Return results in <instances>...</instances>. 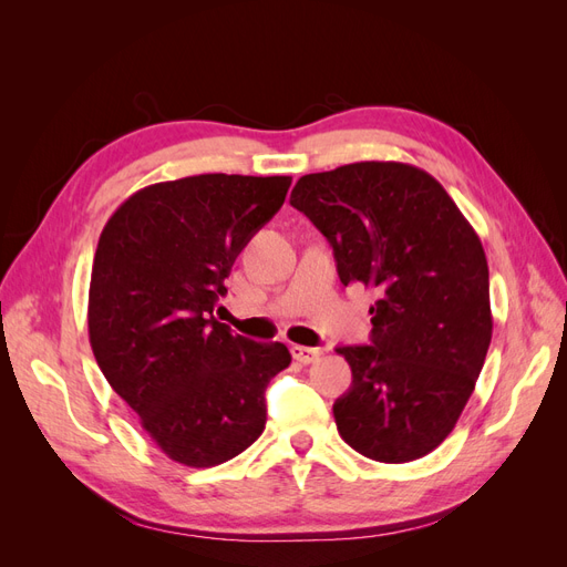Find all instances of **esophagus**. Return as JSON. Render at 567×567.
<instances>
[{"label":"esophagus","instance_id":"esophagus-1","mask_svg":"<svg viewBox=\"0 0 567 567\" xmlns=\"http://www.w3.org/2000/svg\"><path fill=\"white\" fill-rule=\"evenodd\" d=\"M290 352H293V357L298 359L300 364H315V362H319V357H321V352L317 348H305V346H293V348H290Z\"/></svg>","mask_w":567,"mask_h":567}]
</instances>
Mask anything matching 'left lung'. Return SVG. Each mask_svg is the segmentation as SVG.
<instances>
[{
    "instance_id": "8db88e82",
    "label": "left lung",
    "mask_w": 567,
    "mask_h": 567,
    "mask_svg": "<svg viewBox=\"0 0 567 567\" xmlns=\"http://www.w3.org/2000/svg\"><path fill=\"white\" fill-rule=\"evenodd\" d=\"M290 205L333 248L342 284L379 290L369 346L336 348L352 369L336 400L340 437L404 463L452 433L492 340L489 269L442 184L406 163H352L298 179Z\"/></svg>"
}]
</instances>
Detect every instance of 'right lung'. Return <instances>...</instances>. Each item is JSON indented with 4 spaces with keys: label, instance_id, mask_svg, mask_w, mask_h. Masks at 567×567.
<instances>
[{
    "label": "right lung",
    "instance_id": "obj_1",
    "mask_svg": "<svg viewBox=\"0 0 567 567\" xmlns=\"http://www.w3.org/2000/svg\"><path fill=\"white\" fill-rule=\"evenodd\" d=\"M290 177L196 175L132 194L101 231L90 284L99 369L177 463L210 468L248 450L284 342L234 336L213 317L250 238L279 213Z\"/></svg>",
    "mask_w": 567,
    "mask_h": 567
}]
</instances>
